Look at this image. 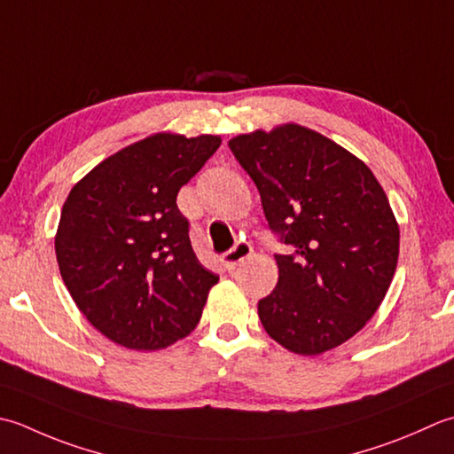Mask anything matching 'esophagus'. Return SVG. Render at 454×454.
I'll return each mask as SVG.
<instances>
[{
	"label": "esophagus",
	"instance_id": "obj_1",
	"mask_svg": "<svg viewBox=\"0 0 454 454\" xmlns=\"http://www.w3.org/2000/svg\"><path fill=\"white\" fill-rule=\"evenodd\" d=\"M252 246L247 242H239L236 244L232 250L226 252L224 255H222V262H224V268L226 270H236L239 263H242L244 260H247V257L252 255Z\"/></svg>",
	"mask_w": 454,
	"mask_h": 454
}]
</instances>
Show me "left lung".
<instances>
[{
	"mask_svg": "<svg viewBox=\"0 0 454 454\" xmlns=\"http://www.w3.org/2000/svg\"><path fill=\"white\" fill-rule=\"evenodd\" d=\"M228 145L289 246L275 255L278 286L257 303L265 333L301 356L336 348L366 326L392 286L399 224L384 189L362 159L293 121Z\"/></svg>",
	"mask_w": 454,
	"mask_h": 454,
	"instance_id": "obj_1",
	"label": "left lung"
}]
</instances>
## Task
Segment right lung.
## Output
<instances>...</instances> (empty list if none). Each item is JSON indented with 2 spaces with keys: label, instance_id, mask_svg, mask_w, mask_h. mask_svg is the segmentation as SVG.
<instances>
[{
  "label": "right lung",
  "instance_id": "obj_1",
  "mask_svg": "<svg viewBox=\"0 0 454 454\" xmlns=\"http://www.w3.org/2000/svg\"><path fill=\"white\" fill-rule=\"evenodd\" d=\"M220 144L151 133L98 163L62 204L60 278L88 323L123 348H167L200 321L218 275L194 254L176 194Z\"/></svg>",
  "mask_w": 454,
  "mask_h": 454
}]
</instances>
